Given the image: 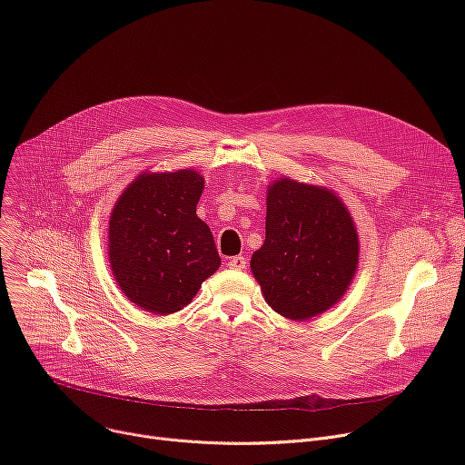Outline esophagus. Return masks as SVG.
<instances>
[{"label":"esophagus","instance_id":"1","mask_svg":"<svg viewBox=\"0 0 465 465\" xmlns=\"http://www.w3.org/2000/svg\"><path fill=\"white\" fill-rule=\"evenodd\" d=\"M230 267L235 269V271L246 269V257H244V255H233V257L230 259Z\"/></svg>","mask_w":465,"mask_h":465}]
</instances>
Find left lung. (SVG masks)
I'll list each match as a JSON object with an SVG mask.
<instances>
[{
    "label": "left lung",
    "mask_w": 465,
    "mask_h": 465,
    "mask_svg": "<svg viewBox=\"0 0 465 465\" xmlns=\"http://www.w3.org/2000/svg\"><path fill=\"white\" fill-rule=\"evenodd\" d=\"M264 242L250 267L267 303L307 320L335 305L359 262V237L339 196L283 178L269 187Z\"/></svg>",
    "instance_id": "8db88e82"
}]
</instances>
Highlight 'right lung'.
<instances>
[{
  "mask_svg": "<svg viewBox=\"0 0 465 465\" xmlns=\"http://www.w3.org/2000/svg\"><path fill=\"white\" fill-rule=\"evenodd\" d=\"M204 178L182 169L143 173L110 217V264L136 305L171 314L185 307L221 264L210 226L196 217Z\"/></svg>",
  "mask_w": 465,
  "mask_h": 465,
  "instance_id": "obj_1",
  "label": "right lung"
}]
</instances>
